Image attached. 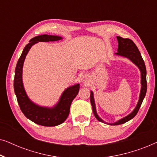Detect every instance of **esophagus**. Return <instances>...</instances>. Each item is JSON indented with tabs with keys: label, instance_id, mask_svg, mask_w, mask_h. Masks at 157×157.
Listing matches in <instances>:
<instances>
[{
	"label": "esophagus",
	"instance_id": "1",
	"mask_svg": "<svg viewBox=\"0 0 157 157\" xmlns=\"http://www.w3.org/2000/svg\"><path fill=\"white\" fill-rule=\"evenodd\" d=\"M82 81H83V83H87L89 81V77L86 76H85V75H84V76H82Z\"/></svg>",
	"mask_w": 157,
	"mask_h": 157
}]
</instances>
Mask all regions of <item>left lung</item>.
I'll use <instances>...</instances> for the list:
<instances>
[{"label":"left lung","instance_id":"obj_1","mask_svg":"<svg viewBox=\"0 0 157 157\" xmlns=\"http://www.w3.org/2000/svg\"><path fill=\"white\" fill-rule=\"evenodd\" d=\"M118 40V52L116 53V55L121 56H124L125 58H127L130 60L131 61H132L137 67L139 68V69L140 70L141 72V91H140V95H139V99L137 104L136 106L135 107L134 111L132 113H129L126 117L122 118L119 121L114 123H106L104 121L98 117L97 113H96V105L95 101H94V94L93 92L91 91V95H90V101H91V104L92 106V109H93L94 114L96 118V119L98 121L101 122H103L104 124H107L109 125H119V124H122L126 123L133 119L135 116L136 115V113H138L140 108L141 104L144 98L145 97L146 93H147V70H146V66L144 61L141 57V55L140 52H139L138 48L136 46V44L132 41L131 39L128 38H123L120 36H117V37Z\"/></svg>","mask_w":157,"mask_h":157}]
</instances>
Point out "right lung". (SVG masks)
I'll use <instances>...</instances> for the list:
<instances>
[{
	"instance_id": "obj_1",
	"label": "right lung",
	"mask_w": 157,
	"mask_h": 157,
	"mask_svg": "<svg viewBox=\"0 0 157 157\" xmlns=\"http://www.w3.org/2000/svg\"><path fill=\"white\" fill-rule=\"evenodd\" d=\"M62 38L57 36L40 35L31 38L23 49L15 70L14 91L20 109L25 117L34 123L44 126H55L65 121L70 111L71 104L78 93L79 83L66 89L61 94L59 102L53 107H44L30 100L23 87L22 80L23 66L25 56L32 46L38 42L56 41Z\"/></svg>"
}]
</instances>
